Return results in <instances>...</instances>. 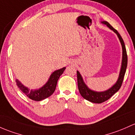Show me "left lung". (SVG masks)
Returning a JSON list of instances; mask_svg holds the SVG:
<instances>
[{
	"label": "left lung",
	"mask_w": 135,
	"mask_h": 135,
	"mask_svg": "<svg viewBox=\"0 0 135 135\" xmlns=\"http://www.w3.org/2000/svg\"><path fill=\"white\" fill-rule=\"evenodd\" d=\"M101 22L104 24V25H107L110 30H112L114 33H116L118 37L119 38V40H120V42H121L122 47V60L121 69H120V74H119V77L117 81L116 82L115 84L112 86V87H110L108 90L103 92H96L94 91L93 90H90L86 85L85 83H84L83 79L82 78L81 76L79 71H77L78 86L79 93H80V94L81 95V96L84 99L95 103H101L107 101V100H109L112 96H113L120 89L122 84L123 80H124V75L125 73H126L127 65V52H126V49L124 42L123 41V39L122 38L121 35L118 32V31L114 29L108 22H107V21H102Z\"/></svg>",
	"instance_id": "left-lung-1"
}]
</instances>
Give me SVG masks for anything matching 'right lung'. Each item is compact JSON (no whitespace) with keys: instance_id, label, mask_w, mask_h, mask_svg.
Returning <instances> with one entry per match:
<instances>
[{"instance_id":"right-lung-1","label":"right lung","mask_w":135,"mask_h":135,"mask_svg":"<svg viewBox=\"0 0 135 135\" xmlns=\"http://www.w3.org/2000/svg\"><path fill=\"white\" fill-rule=\"evenodd\" d=\"M65 69L66 68L63 67L54 72L50 76V78L46 83H45V85H44L41 88L36 90H30L26 86H24L18 79H16L15 81L20 90L25 95H26L30 99L34 101H41L50 96L54 93L58 79L61 75L65 71Z\"/></svg>"}]
</instances>
